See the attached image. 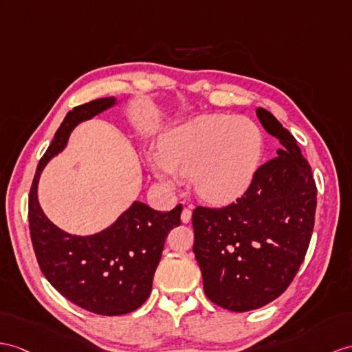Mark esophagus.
Segmentation results:
<instances>
[{
	"instance_id": "obj_1",
	"label": "esophagus",
	"mask_w": 352,
	"mask_h": 352,
	"mask_svg": "<svg viewBox=\"0 0 352 352\" xmlns=\"http://www.w3.org/2000/svg\"><path fill=\"white\" fill-rule=\"evenodd\" d=\"M181 219L184 224H188L191 221V209L190 208H184L182 213H181Z\"/></svg>"
}]
</instances>
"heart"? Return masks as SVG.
I'll use <instances>...</instances> for the list:
<instances>
[{"instance_id": "obj_1", "label": "heart", "mask_w": 352, "mask_h": 352, "mask_svg": "<svg viewBox=\"0 0 352 352\" xmlns=\"http://www.w3.org/2000/svg\"><path fill=\"white\" fill-rule=\"evenodd\" d=\"M263 153L264 134L251 119L204 115L170 130L161 152L149 155V164L168 184H175L179 175H192L197 194L222 204L250 190Z\"/></svg>"}]
</instances>
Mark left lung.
<instances>
[{
  "label": "left lung",
  "mask_w": 352,
  "mask_h": 352,
  "mask_svg": "<svg viewBox=\"0 0 352 352\" xmlns=\"http://www.w3.org/2000/svg\"><path fill=\"white\" fill-rule=\"evenodd\" d=\"M282 149L265 162L241 199L192 212L195 260L210 302L248 312L278 298L293 282L309 246L316 186L296 139L270 111L256 109Z\"/></svg>",
  "instance_id": "1"
}]
</instances>
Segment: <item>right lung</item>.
I'll return each mask as SVG.
<instances>
[{"label": "right lung", "mask_w": 352, "mask_h": 352, "mask_svg": "<svg viewBox=\"0 0 352 352\" xmlns=\"http://www.w3.org/2000/svg\"><path fill=\"white\" fill-rule=\"evenodd\" d=\"M116 104L115 97L92 100L67 113L40 160L28 201L30 234L43 275L67 300L97 315H124L140 307L152 291L166 237L181 226L182 204L157 212L134 201L113 224L92 236L68 234L52 224L37 199L43 168L61 152L77 124Z\"/></svg>", "instance_id": "1"}]
</instances>
